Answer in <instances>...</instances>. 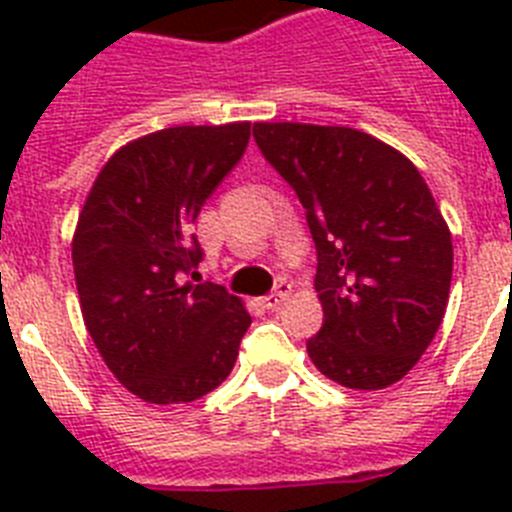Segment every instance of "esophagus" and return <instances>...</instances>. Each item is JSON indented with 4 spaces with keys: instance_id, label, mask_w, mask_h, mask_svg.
I'll return each instance as SVG.
<instances>
[{
    "instance_id": "34e87169",
    "label": "esophagus",
    "mask_w": 512,
    "mask_h": 512,
    "mask_svg": "<svg viewBox=\"0 0 512 512\" xmlns=\"http://www.w3.org/2000/svg\"><path fill=\"white\" fill-rule=\"evenodd\" d=\"M289 292H292V284H289V282H279L277 289H274L271 295L264 297V307H266V310H277V307L282 305L284 300H287Z\"/></svg>"
}]
</instances>
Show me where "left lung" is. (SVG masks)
<instances>
[{
  "label": "left lung",
  "instance_id": "left-lung-1",
  "mask_svg": "<svg viewBox=\"0 0 512 512\" xmlns=\"http://www.w3.org/2000/svg\"><path fill=\"white\" fill-rule=\"evenodd\" d=\"M264 158L295 189L318 251V372L348 390L400 382L446 312L454 246L410 158L341 125L256 122Z\"/></svg>",
  "mask_w": 512,
  "mask_h": 512
}]
</instances>
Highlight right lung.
<instances>
[{"label": "right lung", "instance_id": "add662e5", "mask_svg": "<svg viewBox=\"0 0 512 512\" xmlns=\"http://www.w3.org/2000/svg\"><path fill=\"white\" fill-rule=\"evenodd\" d=\"M251 138V122L176 125L110 156L79 212L71 259L89 336L125 390L153 405L225 382L251 315L202 261L192 223Z\"/></svg>", "mask_w": 512, "mask_h": 512}]
</instances>
